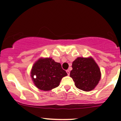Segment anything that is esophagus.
Masks as SVG:
<instances>
[{
	"label": "esophagus",
	"instance_id": "obj_1",
	"mask_svg": "<svg viewBox=\"0 0 121 121\" xmlns=\"http://www.w3.org/2000/svg\"><path fill=\"white\" fill-rule=\"evenodd\" d=\"M66 72H67V73L68 75H69V73H69V71L68 70V69H67V70L66 71Z\"/></svg>",
	"mask_w": 121,
	"mask_h": 121
}]
</instances>
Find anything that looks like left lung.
<instances>
[{"label":"left lung","instance_id":"8db88e82","mask_svg":"<svg viewBox=\"0 0 121 121\" xmlns=\"http://www.w3.org/2000/svg\"><path fill=\"white\" fill-rule=\"evenodd\" d=\"M72 68L70 77L77 88L88 92L94 90L98 85L101 73L92 57H77L73 62Z\"/></svg>","mask_w":121,"mask_h":121}]
</instances>
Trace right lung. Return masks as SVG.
<instances>
[{
    "label": "right lung",
    "mask_w": 121,
    "mask_h": 121,
    "mask_svg": "<svg viewBox=\"0 0 121 121\" xmlns=\"http://www.w3.org/2000/svg\"><path fill=\"white\" fill-rule=\"evenodd\" d=\"M67 75V74L62 68L60 63L50 57H41L38 59L30 72V76L35 86L45 91L57 87L61 79Z\"/></svg>",
    "instance_id": "1"
}]
</instances>
